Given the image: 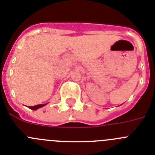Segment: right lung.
Returning a JSON list of instances; mask_svg holds the SVG:
<instances>
[{"label":"right lung","mask_w":155,"mask_h":155,"mask_svg":"<svg viewBox=\"0 0 155 155\" xmlns=\"http://www.w3.org/2000/svg\"><path fill=\"white\" fill-rule=\"evenodd\" d=\"M47 104H37V105L32 106V107H29V108H30V109H32V110H37V109H38V108H40V107H44V106H45Z\"/></svg>","instance_id":"add662e5"}]
</instances>
